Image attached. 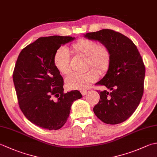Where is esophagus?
I'll list each match as a JSON object with an SVG mask.
<instances>
[{"mask_svg":"<svg viewBox=\"0 0 157 157\" xmlns=\"http://www.w3.org/2000/svg\"><path fill=\"white\" fill-rule=\"evenodd\" d=\"M80 92H81V94H82V96H85L86 94H87V91L84 90H81Z\"/></svg>","mask_w":157,"mask_h":157,"instance_id":"obj_1","label":"esophagus"}]
</instances>
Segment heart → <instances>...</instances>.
<instances>
[{
    "label": "heart",
    "mask_w": 157,
    "mask_h": 157,
    "mask_svg": "<svg viewBox=\"0 0 157 157\" xmlns=\"http://www.w3.org/2000/svg\"><path fill=\"white\" fill-rule=\"evenodd\" d=\"M71 51L76 55L86 58V69L93 68L100 73H104L109 69L111 54L109 48L105 44L91 39H80L71 46ZM54 65L63 75L71 72V59L67 51L60 48L54 55ZM94 69H90L82 74H72L65 79V86L69 90L87 89L97 80L98 73Z\"/></svg>",
    "instance_id": "heart-1"
}]
</instances>
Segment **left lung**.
I'll list each match as a JSON object with an SVG mask.
<instances>
[{"label": "left lung", "instance_id": "1", "mask_svg": "<svg viewBox=\"0 0 157 157\" xmlns=\"http://www.w3.org/2000/svg\"><path fill=\"white\" fill-rule=\"evenodd\" d=\"M85 38L106 45L111 54L107 72L97 85L109 91H98L100 101L93 111L107 124H118L128 119L137 109L144 92L145 66L131 40L121 33L104 29L87 33Z\"/></svg>", "mask_w": 157, "mask_h": 157}]
</instances>
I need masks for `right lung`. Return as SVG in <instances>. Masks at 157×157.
I'll use <instances>...</instances> for the list:
<instances>
[{
  "label": "right lung",
  "instance_id": "right-lung-1",
  "mask_svg": "<svg viewBox=\"0 0 157 157\" xmlns=\"http://www.w3.org/2000/svg\"><path fill=\"white\" fill-rule=\"evenodd\" d=\"M75 38L41 37L19 53L13 79L19 108L29 121L42 128L56 130L64 125L78 90L64 93L63 79L54 65L56 51Z\"/></svg>",
  "mask_w": 157,
  "mask_h": 157
}]
</instances>
